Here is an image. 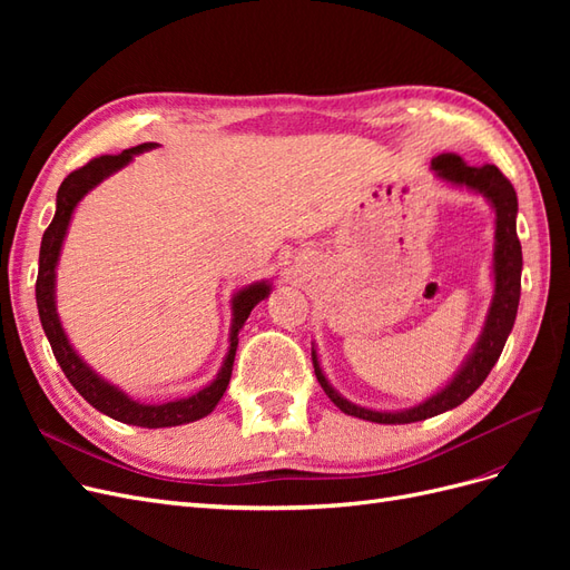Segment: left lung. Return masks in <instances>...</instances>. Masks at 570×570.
I'll return each mask as SVG.
<instances>
[{
	"instance_id": "left-lung-1",
	"label": "left lung",
	"mask_w": 570,
	"mask_h": 570,
	"mask_svg": "<svg viewBox=\"0 0 570 570\" xmlns=\"http://www.w3.org/2000/svg\"><path fill=\"white\" fill-rule=\"evenodd\" d=\"M433 170L438 178L452 183V185H465L475 189V193L485 195L490 204L494 206L497 214V230H494V299L488 314L485 331H482L473 354L465 361L463 368L454 381L446 385L442 392L435 396H430L428 402L406 409V411H396V413H385V411H371V409H361L352 402L340 396L331 383L325 381V375L318 366V356L314 354V371L323 392L331 396V402L340 406V411L347 413V416H356L364 421L373 423H416L425 421L430 416H438L442 411H450L459 406L461 402L469 400V396L485 383V377L490 375L492 366L497 364L499 354H502L507 337L513 327L515 312H519V299H521V268H523V254H521V243L519 235H515V214H519V199H515V189L509 183V178L492 164L485 166H469L456 154H440L438 159H433Z\"/></svg>"
}]
</instances>
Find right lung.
<instances>
[{
	"label": "right lung",
	"mask_w": 570,
	"mask_h": 570,
	"mask_svg": "<svg viewBox=\"0 0 570 570\" xmlns=\"http://www.w3.org/2000/svg\"><path fill=\"white\" fill-rule=\"evenodd\" d=\"M154 147H157V142H145V145L130 147L120 154L97 157L63 178L59 193H57V214H55V218H51L49 228L42 235L36 297H38V312H40V321H42V327L47 333V340L51 344V352H55L63 375L68 377V383H71L80 392V396H85V400H88L97 411L107 413V416H111L120 423L140 425V428H170V425H183L189 421L204 419L206 413H212L216 409L223 392H226V387L230 383L239 327L245 325L247 316L252 314V308L268 295L271 287L266 283H256V285H249V287L237 292L233 299L230 350H228L226 361H223L216 381L193 396H185V400L168 402V404H140V402L130 400V396L120 392L118 387L101 381L95 371H90V366L82 364V358L73 352L71 344H68V340L63 335V327L57 316V306H55V268L59 262L61 243L66 237L68 223H71V214L76 209V204L85 195H88L95 185H99L107 176H111L114 170L124 168L132 159V154H142Z\"/></svg>",
	"instance_id": "obj_1"
}]
</instances>
